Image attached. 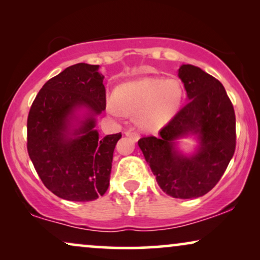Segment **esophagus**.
Segmentation results:
<instances>
[{
	"mask_svg": "<svg viewBox=\"0 0 260 260\" xmlns=\"http://www.w3.org/2000/svg\"><path fill=\"white\" fill-rule=\"evenodd\" d=\"M125 135H126V136L133 138L134 141H138V138H140V135H138V133H136V131H134V130L125 131Z\"/></svg>",
	"mask_w": 260,
	"mask_h": 260,
	"instance_id": "esophagus-1",
	"label": "esophagus"
}]
</instances>
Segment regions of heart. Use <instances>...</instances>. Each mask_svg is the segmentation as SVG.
Listing matches in <instances>:
<instances>
[{
  "label": "heart",
  "instance_id": "b5f03b06",
  "mask_svg": "<svg viewBox=\"0 0 260 260\" xmlns=\"http://www.w3.org/2000/svg\"><path fill=\"white\" fill-rule=\"evenodd\" d=\"M182 98V86L177 80L142 78L120 85L116 97L108 101V110L117 118L125 117L126 112H136L138 125L156 130L176 115Z\"/></svg>",
  "mask_w": 260,
  "mask_h": 260
}]
</instances>
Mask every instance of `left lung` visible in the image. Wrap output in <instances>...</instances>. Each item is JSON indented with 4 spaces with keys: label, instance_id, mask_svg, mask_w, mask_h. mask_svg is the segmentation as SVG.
<instances>
[{
    "label": "left lung",
    "instance_id": "left-lung-1",
    "mask_svg": "<svg viewBox=\"0 0 260 260\" xmlns=\"http://www.w3.org/2000/svg\"><path fill=\"white\" fill-rule=\"evenodd\" d=\"M179 77L188 103L158 131L138 141L158 186L176 199H195L215 187L236 150V113L225 87L200 67L182 65ZM197 133L201 141L193 156L175 149L177 138Z\"/></svg>",
    "mask_w": 260,
    "mask_h": 260
}]
</instances>
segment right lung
I'll use <instances>...</instances> for the list:
<instances>
[{"instance_id":"1","label":"right lung","mask_w":260,"mask_h":260,"mask_svg":"<svg viewBox=\"0 0 260 260\" xmlns=\"http://www.w3.org/2000/svg\"><path fill=\"white\" fill-rule=\"evenodd\" d=\"M98 65L76 63L46 83L27 119V150L48 190L70 201H93L108 190L113 150L122 134L99 138L94 116L104 111L106 91ZM85 106L90 119L68 136L69 118Z\"/></svg>"}]
</instances>
